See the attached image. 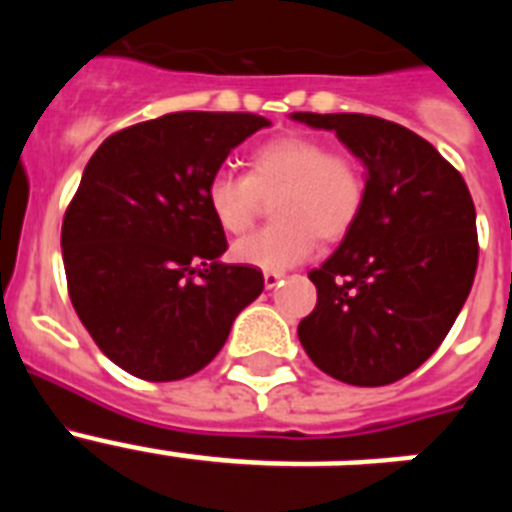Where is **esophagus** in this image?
Returning a JSON list of instances; mask_svg holds the SVG:
<instances>
[{
	"instance_id": "esophagus-1",
	"label": "esophagus",
	"mask_w": 512,
	"mask_h": 512,
	"mask_svg": "<svg viewBox=\"0 0 512 512\" xmlns=\"http://www.w3.org/2000/svg\"><path fill=\"white\" fill-rule=\"evenodd\" d=\"M279 282H282V274H279V271H266V274H264L266 289H274Z\"/></svg>"
}]
</instances>
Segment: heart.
<instances>
[{
  "label": "heart",
  "instance_id": "1",
  "mask_svg": "<svg viewBox=\"0 0 512 512\" xmlns=\"http://www.w3.org/2000/svg\"><path fill=\"white\" fill-rule=\"evenodd\" d=\"M271 200L269 228L235 241L233 256L261 271H284L310 259L323 241H341L361 217L366 176L348 153L323 138L287 133L248 156L246 176L220 171L207 182L205 202L217 228L238 235L253 223L261 200Z\"/></svg>",
  "mask_w": 512,
  "mask_h": 512
}]
</instances>
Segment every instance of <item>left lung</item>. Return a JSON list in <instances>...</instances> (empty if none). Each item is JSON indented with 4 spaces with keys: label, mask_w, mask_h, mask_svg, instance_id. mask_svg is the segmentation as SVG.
Returning a JSON list of instances; mask_svg holds the SVG:
<instances>
[{
    "label": "left lung",
    "mask_w": 512,
    "mask_h": 512,
    "mask_svg": "<svg viewBox=\"0 0 512 512\" xmlns=\"http://www.w3.org/2000/svg\"><path fill=\"white\" fill-rule=\"evenodd\" d=\"M333 130L364 164L361 217L307 277L318 305L297 325L315 366L356 387L415 372L441 346L477 271V212L459 171L397 122L292 112Z\"/></svg>",
    "instance_id": "8db88e82"
}]
</instances>
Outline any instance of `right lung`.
<instances>
[{"mask_svg": "<svg viewBox=\"0 0 512 512\" xmlns=\"http://www.w3.org/2000/svg\"><path fill=\"white\" fill-rule=\"evenodd\" d=\"M251 112H171L110 135L63 217L74 310L102 354L148 382L200 372L264 289L223 264L205 189L235 146L266 128Z\"/></svg>", "mask_w": 512, "mask_h": 512, "instance_id": "1", "label": "right lung"}]
</instances>
